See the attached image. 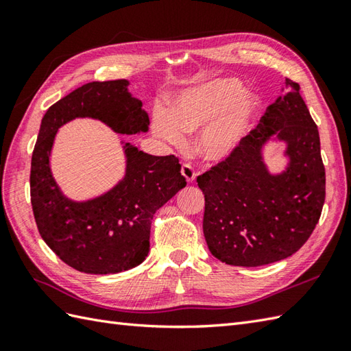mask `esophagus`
<instances>
[{"label":"esophagus","mask_w":351,"mask_h":351,"mask_svg":"<svg viewBox=\"0 0 351 351\" xmlns=\"http://www.w3.org/2000/svg\"><path fill=\"white\" fill-rule=\"evenodd\" d=\"M181 173H182V176H184L185 180H187L189 182L195 181L196 170H195V167L191 166L190 162H184V164H182V166H181Z\"/></svg>","instance_id":"esophagus-1"}]
</instances>
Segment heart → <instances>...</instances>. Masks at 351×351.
<instances>
[{
  "label": "heart",
  "instance_id": "heart-1",
  "mask_svg": "<svg viewBox=\"0 0 351 351\" xmlns=\"http://www.w3.org/2000/svg\"><path fill=\"white\" fill-rule=\"evenodd\" d=\"M235 80H219L184 95L171 111L170 121L158 116L155 128L173 145L184 143V134L211 123L200 138V151L210 158L228 155L244 136L258 107L255 96L241 93Z\"/></svg>",
  "mask_w": 351,
  "mask_h": 351
}]
</instances>
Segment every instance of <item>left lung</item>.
Here are the masks:
<instances>
[{"label": "left lung", "instance_id": "obj_1", "mask_svg": "<svg viewBox=\"0 0 351 351\" xmlns=\"http://www.w3.org/2000/svg\"><path fill=\"white\" fill-rule=\"evenodd\" d=\"M288 93L268 106L225 160L197 176L205 195L204 234L221 263L258 267L285 259L314 232L326 199V170L314 119L300 86L287 78ZM289 143L291 162L271 177L260 146L271 133Z\"/></svg>", "mask_w": 351, "mask_h": 351}]
</instances>
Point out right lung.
<instances>
[{"instance_id":"right-lung-1","label":"right lung","mask_w":351,"mask_h":351,"mask_svg":"<svg viewBox=\"0 0 351 351\" xmlns=\"http://www.w3.org/2000/svg\"><path fill=\"white\" fill-rule=\"evenodd\" d=\"M126 86V80L93 81L57 101L42 119L32 156L29 195L39 234L64 264L88 274L121 273L143 263L154 214L187 185L178 156L147 155L126 143L128 167L116 189L84 204L58 191L49 152L63 123L87 116L121 134L147 130L149 117Z\"/></svg>"}]
</instances>
